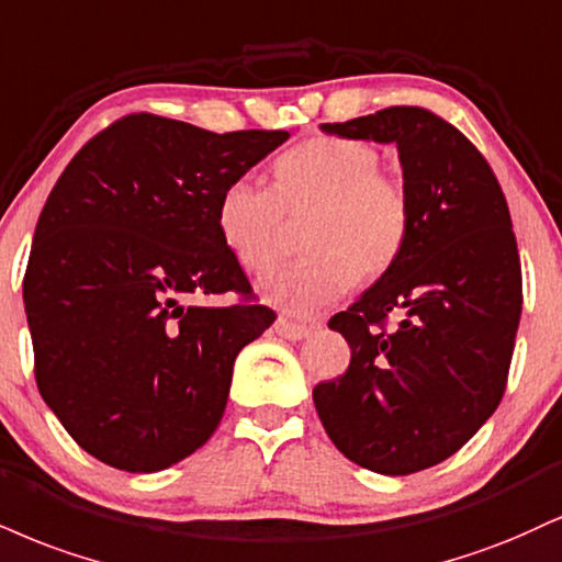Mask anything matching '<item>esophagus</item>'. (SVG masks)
Returning <instances> with one entry per match:
<instances>
[{"label": "esophagus", "mask_w": 562, "mask_h": 562, "mask_svg": "<svg viewBox=\"0 0 562 562\" xmlns=\"http://www.w3.org/2000/svg\"><path fill=\"white\" fill-rule=\"evenodd\" d=\"M274 333L285 337V340H306L311 335V327H306V324H295L285 319V316H280V319L274 322Z\"/></svg>", "instance_id": "obj_1"}]
</instances>
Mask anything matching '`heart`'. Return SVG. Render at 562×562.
Instances as JSON below:
<instances>
[{"label":"heart","mask_w":562,"mask_h":562,"mask_svg":"<svg viewBox=\"0 0 562 562\" xmlns=\"http://www.w3.org/2000/svg\"><path fill=\"white\" fill-rule=\"evenodd\" d=\"M303 220L308 256L261 280L263 301L293 316H314L363 280L387 272L411 227V201L380 172L367 140L311 138L274 161V191L238 178L216 199V229L246 272L263 274L285 251L288 220Z\"/></svg>","instance_id":"obj_1"}]
</instances>
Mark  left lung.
<instances>
[{
    "instance_id": "8db88e82",
    "label": "left lung",
    "mask_w": 562,
    "mask_h": 562,
    "mask_svg": "<svg viewBox=\"0 0 562 562\" xmlns=\"http://www.w3.org/2000/svg\"><path fill=\"white\" fill-rule=\"evenodd\" d=\"M322 131L397 148L411 227L397 261L329 319L350 367L316 384V414L348 461L416 474L461 450L503 401L524 303L508 201L476 146L422 106Z\"/></svg>"
}]
</instances>
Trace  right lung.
Returning <instances> with one entry per match:
<instances>
[{
  "label": "right lung",
  "mask_w": 562,
  "mask_h": 562,
  "mask_svg": "<svg viewBox=\"0 0 562 562\" xmlns=\"http://www.w3.org/2000/svg\"><path fill=\"white\" fill-rule=\"evenodd\" d=\"M288 138L131 114L52 188L23 280L36 384L101 463L170 469L220 427L235 358L274 311L193 303L251 293L216 229V199Z\"/></svg>",
  "instance_id": "add662e5"
}]
</instances>
